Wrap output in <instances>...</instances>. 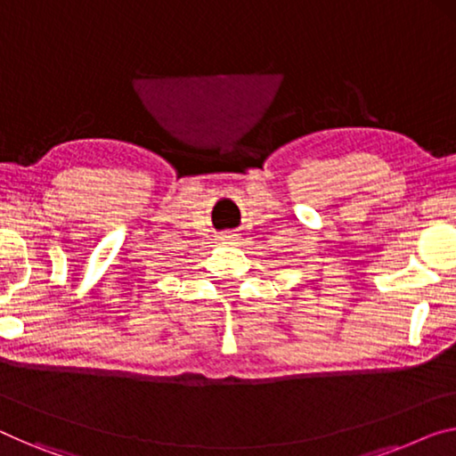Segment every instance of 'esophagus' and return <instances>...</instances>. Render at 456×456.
Wrapping results in <instances>:
<instances>
[{"instance_id": "34e87169", "label": "esophagus", "mask_w": 456, "mask_h": 456, "mask_svg": "<svg viewBox=\"0 0 456 456\" xmlns=\"http://www.w3.org/2000/svg\"><path fill=\"white\" fill-rule=\"evenodd\" d=\"M233 240H235V235H233V233H229V231H227V233H223V235H221V241H223V243H231Z\"/></svg>"}]
</instances>
